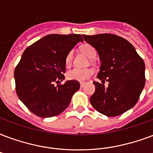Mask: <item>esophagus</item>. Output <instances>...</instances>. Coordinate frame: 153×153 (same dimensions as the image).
Listing matches in <instances>:
<instances>
[{"label":"esophagus","mask_w":153,"mask_h":153,"mask_svg":"<svg viewBox=\"0 0 153 153\" xmlns=\"http://www.w3.org/2000/svg\"><path fill=\"white\" fill-rule=\"evenodd\" d=\"M85 85V82H80V87H83Z\"/></svg>","instance_id":"obj_1"}]
</instances>
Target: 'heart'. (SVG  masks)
Wrapping results in <instances>:
<instances>
[{"label": "heart", "instance_id": "obj_1", "mask_svg": "<svg viewBox=\"0 0 153 153\" xmlns=\"http://www.w3.org/2000/svg\"><path fill=\"white\" fill-rule=\"evenodd\" d=\"M82 51L90 58H94L96 56V50L91 45H84L82 46ZM73 51H71L66 57V66H70L73 60ZM93 74L91 69H79L74 68L67 73V79L70 80H75L79 82H85L89 79Z\"/></svg>", "mask_w": 153, "mask_h": 153}]
</instances>
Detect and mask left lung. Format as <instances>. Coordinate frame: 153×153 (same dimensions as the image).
<instances>
[{
  "label": "left lung",
  "mask_w": 153,
  "mask_h": 153,
  "mask_svg": "<svg viewBox=\"0 0 153 153\" xmlns=\"http://www.w3.org/2000/svg\"><path fill=\"white\" fill-rule=\"evenodd\" d=\"M97 51L101 61L95 93L90 98L95 110L107 116H117L136 105L145 84V65L128 41L110 33L82 34ZM109 82L108 87L105 81Z\"/></svg>",
  "instance_id": "8db88e82"
}]
</instances>
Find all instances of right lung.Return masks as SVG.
I'll use <instances>...</instances> for the list:
<instances>
[{
    "mask_svg": "<svg viewBox=\"0 0 153 153\" xmlns=\"http://www.w3.org/2000/svg\"><path fill=\"white\" fill-rule=\"evenodd\" d=\"M80 34H49L23 52L14 71L16 91L29 110L42 118L59 115L79 89L78 81L64 80L66 54L79 42Z\"/></svg>",
    "mask_w": 153,
    "mask_h": 153,
    "instance_id": "1",
    "label": "right lung"
}]
</instances>
